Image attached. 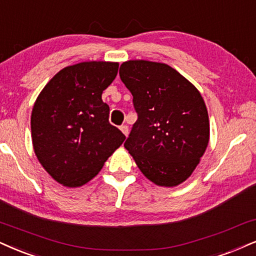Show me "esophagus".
I'll use <instances>...</instances> for the list:
<instances>
[{
	"label": "esophagus",
	"mask_w": 256,
	"mask_h": 256,
	"mask_svg": "<svg viewBox=\"0 0 256 256\" xmlns=\"http://www.w3.org/2000/svg\"><path fill=\"white\" fill-rule=\"evenodd\" d=\"M120 129H121V132L123 134L126 135V136H128V132H129V129H128V126H121V127H120Z\"/></svg>",
	"instance_id": "34e87169"
}]
</instances>
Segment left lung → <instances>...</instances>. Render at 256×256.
I'll list each match as a JSON object with an SVG mask.
<instances>
[{
    "instance_id": "8db88e82",
    "label": "left lung",
    "mask_w": 256,
    "mask_h": 256,
    "mask_svg": "<svg viewBox=\"0 0 256 256\" xmlns=\"http://www.w3.org/2000/svg\"><path fill=\"white\" fill-rule=\"evenodd\" d=\"M120 77L133 94L138 112L126 150L154 184H182L209 144V116L203 97L178 71L162 62H126Z\"/></svg>"
}]
</instances>
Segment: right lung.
<instances>
[{
    "label": "right lung",
    "instance_id": "right-lung-1",
    "mask_svg": "<svg viewBox=\"0 0 256 256\" xmlns=\"http://www.w3.org/2000/svg\"><path fill=\"white\" fill-rule=\"evenodd\" d=\"M118 70V62H110L68 66L38 96L30 118L33 148L59 184H86L124 141L109 123V106L102 100Z\"/></svg>",
    "mask_w": 256,
    "mask_h": 256
}]
</instances>
